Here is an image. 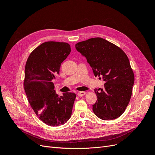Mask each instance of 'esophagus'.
<instances>
[{"instance_id":"34e87169","label":"esophagus","mask_w":155,"mask_h":155,"mask_svg":"<svg viewBox=\"0 0 155 155\" xmlns=\"http://www.w3.org/2000/svg\"><path fill=\"white\" fill-rule=\"evenodd\" d=\"M85 94H86V92H83V91L78 92V96L79 97H82V96H85Z\"/></svg>"}]
</instances>
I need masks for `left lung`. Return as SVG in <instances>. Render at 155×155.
<instances>
[{
    "mask_svg": "<svg viewBox=\"0 0 155 155\" xmlns=\"http://www.w3.org/2000/svg\"><path fill=\"white\" fill-rule=\"evenodd\" d=\"M76 48L86 58L94 76L105 81L104 88L94 89L97 100L92 105L94 113L104 120L118 118L129 104L134 82L127 56L101 37L79 42Z\"/></svg>",
    "mask_w": 155,
    "mask_h": 155,
    "instance_id": "8db88e82",
    "label": "left lung"
}]
</instances>
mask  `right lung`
I'll list each match as a JSON object with an SVG mask.
<instances>
[{
	"label": "right lung",
	"instance_id": "obj_1",
	"mask_svg": "<svg viewBox=\"0 0 155 155\" xmlns=\"http://www.w3.org/2000/svg\"><path fill=\"white\" fill-rule=\"evenodd\" d=\"M70 51L67 43L45 42L32 51L26 63L24 88L28 101L38 118L51 127L70 119L76 97L73 92L59 96L52 82Z\"/></svg>",
	"mask_w": 155,
	"mask_h": 155
}]
</instances>
